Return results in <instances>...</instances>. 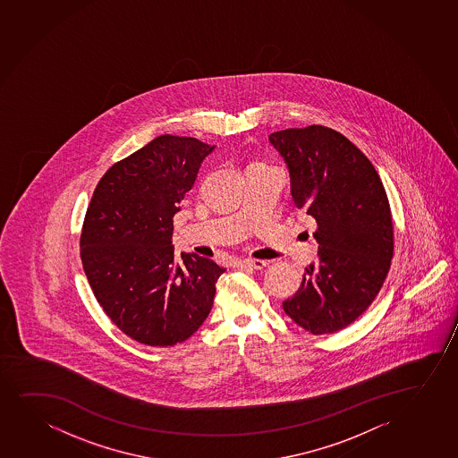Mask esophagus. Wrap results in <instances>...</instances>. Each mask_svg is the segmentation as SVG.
Segmentation results:
<instances>
[{"mask_svg": "<svg viewBox=\"0 0 458 458\" xmlns=\"http://www.w3.org/2000/svg\"><path fill=\"white\" fill-rule=\"evenodd\" d=\"M267 266V262L264 261V259H245V261L238 262V267H249V268H256V270H259V268H264Z\"/></svg>", "mask_w": 458, "mask_h": 458, "instance_id": "34e87169", "label": "esophagus"}]
</instances>
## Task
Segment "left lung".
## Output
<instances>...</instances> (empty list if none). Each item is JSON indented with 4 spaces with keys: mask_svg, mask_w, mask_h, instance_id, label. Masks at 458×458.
Listing matches in <instances>:
<instances>
[{
    "mask_svg": "<svg viewBox=\"0 0 458 458\" xmlns=\"http://www.w3.org/2000/svg\"><path fill=\"white\" fill-rule=\"evenodd\" d=\"M284 158L297 208L317 222L318 261L283 308L306 331L335 333L373 303L393 258L390 205L371 161L339 131L323 125L268 137Z\"/></svg>",
    "mask_w": 458,
    "mask_h": 458,
    "instance_id": "8db88e82",
    "label": "left lung"
}]
</instances>
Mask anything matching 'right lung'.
Masks as SVG:
<instances>
[{
	"mask_svg": "<svg viewBox=\"0 0 458 458\" xmlns=\"http://www.w3.org/2000/svg\"><path fill=\"white\" fill-rule=\"evenodd\" d=\"M214 146L161 135L114 163L83 220L81 258L98 303L148 346L190 339L213 308L225 268L196 253L174 255V216Z\"/></svg>",
	"mask_w": 458,
	"mask_h": 458,
	"instance_id": "right-lung-1",
	"label": "right lung"
}]
</instances>
